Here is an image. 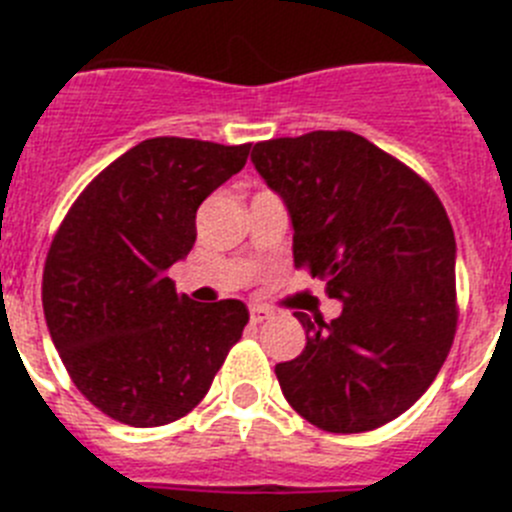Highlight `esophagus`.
Returning <instances> with one entry per match:
<instances>
[{"label":"esophagus","mask_w":512,"mask_h":512,"mask_svg":"<svg viewBox=\"0 0 512 512\" xmlns=\"http://www.w3.org/2000/svg\"><path fill=\"white\" fill-rule=\"evenodd\" d=\"M266 320H271V310H266V307H261V305L251 307V323L253 325L266 323Z\"/></svg>","instance_id":"34e87169"}]
</instances>
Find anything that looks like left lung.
I'll use <instances>...</instances> for the list:
<instances>
[{
	"mask_svg": "<svg viewBox=\"0 0 512 512\" xmlns=\"http://www.w3.org/2000/svg\"><path fill=\"white\" fill-rule=\"evenodd\" d=\"M251 161L287 205L295 266L343 302L310 320L297 359L277 364L284 397L328 433L390 423L423 395L454 343L456 241L438 194L348 130L261 140Z\"/></svg>",
	"mask_w": 512,
	"mask_h": 512,
	"instance_id": "1",
	"label": "left lung"
}]
</instances>
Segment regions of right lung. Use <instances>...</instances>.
<instances>
[{
  "mask_svg": "<svg viewBox=\"0 0 512 512\" xmlns=\"http://www.w3.org/2000/svg\"><path fill=\"white\" fill-rule=\"evenodd\" d=\"M251 143L148 138L99 171L56 230L43 312L76 390L112 420L156 428L200 405L243 336L241 300L194 302L169 269L197 210L246 166Z\"/></svg>",
  "mask_w": 512,
  "mask_h": 512,
  "instance_id": "add662e5",
  "label": "right lung"
}]
</instances>
